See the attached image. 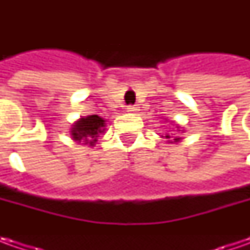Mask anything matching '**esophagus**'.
<instances>
[{
	"label": "esophagus",
	"mask_w": 250,
	"mask_h": 250,
	"mask_svg": "<svg viewBox=\"0 0 250 250\" xmlns=\"http://www.w3.org/2000/svg\"><path fill=\"white\" fill-rule=\"evenodd\" d=\"M138 111H139V108H138L136 105H129V107L126 108V112H128V114H136Z\"/></svg>",
	"instance_id": "obj_1"
}]
</instances>
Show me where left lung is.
Instances as JSON below:
<instances>
[{"instance_id": "8db88e82", "label": "left lung", "mask_w": 250, "mask_h": 250, "mask_svg": "<svg viewBox=\"0 0 250 250\" xmlns=\"http://www.w3.org/2000/svg\"><path fill=\"white\" fill-rule=\"evenodd\" d=\"M177 132H181L179 130V126H177ZM161 138H164V139H167V143H178V142H181L182 138H179V136H175V133L172 135V133H166V136H161Z\"/></svg>"}]
</instances>
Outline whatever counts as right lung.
<instances>
[{
    "label": "right lung",
    "mask_w": 250,
    "mask_h": 250,
    "mask_svg": "<svg viewBox=\"0 0 250 250\" xmlns=\"http://www.w3.org/2000/svg\"><path fill=\"white\" fill-rule=\"evenodd\" d=\"M105 132V120L99 115H87L79 118L72 124V128L69 129L71 138L78 143H82L86 146H94L97 139Z\"/></svg>",
    "instance_id": "obj_1"
}]
</instances>
